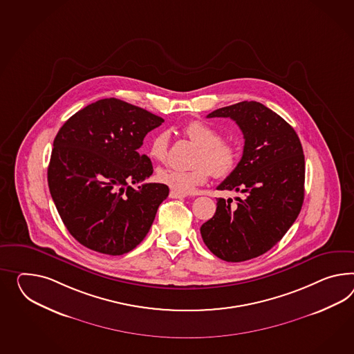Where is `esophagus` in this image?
Returning a JSON list of instances; mask_svg holds the SVG:
<instances>
[{"label":"esophagus","instance_id":"1","mask_svg":"<svg viewBox=\"0 0 354 354\" xmlns=\"http://www.w3.org/2000/svg\"><path fill=\"white\" fill-rule=\"evenodd\" d=\"M169 198H172V199H183V198H186V195L178 194V192H176V191H171V192H169Z\"/></svg>","mask_w":354,"mask_h":354}]
</instances>
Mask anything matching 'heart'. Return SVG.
<instances>
[{
  "instance_id": "heart-1",
  "label": "heart",
  "mask_w": 354,
  "mask_h": 354,
  "mask_svg": "<svg viewBox=\"0 0 354 354\" xmlns=\"http://www.w3.org/2000/svg\"><path fill=\"white\" fill-rule=\"evenodd\" d=\"M183 132L195 145L199 146L192 162L194 168H163L156 173L159 183L186 195L208 181L210 173L217 178H223L235 169L237 150L232 144L222 141V135L218 129L201 120H192L185 126ZM168 133L164 131L158 132L149 142V158L155 162H164L168 155Z\"/></svg>"
}]
</instances>
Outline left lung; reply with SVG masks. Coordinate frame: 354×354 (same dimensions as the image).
<instances>
[{
    "label": "left lung",
    "mask_w": 354,
    "mask_h": 354,
    "mask_svg": "<svg viewBox=\"0 0 354 354\" xmlns=\"http://www.w3.org/2000/svg\"><path fill=\"white\" fill-rule=\"evenodd\" d=\"M208 118H231L244 135L241 160L218 190L244 199H218L213 218L200 227L209 250L226 262H244L268 252L299 216L306 164L294 128L257 101L214 110Z\"/></svg>",
    "instance_id": "1"
}]
</instances>
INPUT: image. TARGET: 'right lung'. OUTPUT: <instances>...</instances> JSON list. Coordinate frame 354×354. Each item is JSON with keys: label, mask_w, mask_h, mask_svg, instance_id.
Here are the masks:
<instances>
[{"label": "right lung", "mask_w": 354, "mask_h": 354, "mask_svg": "<svg viewBox=\"0 0 354 354\" xmlns=\"http://www.w3.org/2000/svg\"><path fill=\"white\" fill-rule=\"evenodd\" d=\"M164 119L114 97L92 102L59 129L47 169L56 209L80 244L102 254L135 249L169 189L144 183L153 164L140 154L146 135Z\"/></svg>", "instance_id": "1"}]
</instances>
